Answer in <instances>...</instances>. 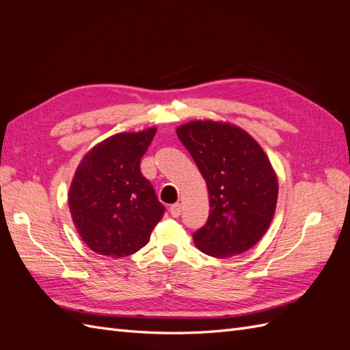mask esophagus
<instances>
[{
    "label": "esophagus",
    "mask_w": 350,
    "mask_h": 350,
    "mask_svg": "<svg viewBox=\"0 0 350 350\" xmlns=\"http://www.w3.org/2000/svg\"><path fill=\"white\" fill-rule=\"evenodd\" d=\"M181 210H183V207H181V204H179V203H175V204H172L171 207H169V211H171L172 217H178L179 215H181Z\"/></svg>",
    "instance_id": "esophagus-1"
}]
</instances>
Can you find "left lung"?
Returning a JSON list of instances; mask_svg holds the SVG:
<instances>
[{"instance_id": "obj_1", "label": "left lung", "mask_w": 350, "mask_h": 350, "mask_svg": "<svg viewBox=\"0 0 350 350\" xmlns=\"http://www.w3.org/2000/svg\"><path fill=\"white\" fill-rule=\"evenodd\" d=\"M207 184V224L196 247L217 258L242 254L266 234L276 211L279 183L262 147L239 126L189 121L176 129Z\"/></svg>"}]
</instances>
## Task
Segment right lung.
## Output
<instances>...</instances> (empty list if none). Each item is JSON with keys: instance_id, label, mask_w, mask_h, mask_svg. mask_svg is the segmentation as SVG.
Listing matches in <instances>:
<instances>
[{"instance_id": "right-lung-1", "label": "right lung", "mask_w": 350, "mask_h": 350, "mask_svg": "<svg viewBox=\"0 0 350 350\" xmlns=\"http://www.w3.org/2000/svg\"><path fill=\"white\" fill-rule=\"evenodd\" d=\"M156 126L139 133H118L84 154L70 185L68 207L86 245L112 258L142 250L163 217L140 161L156 134Z\"/></svg>"}]
</instances>
